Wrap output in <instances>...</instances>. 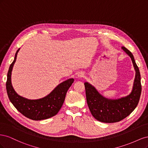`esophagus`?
Masks as SVG:
<instances>
[{
	"label": "esophagus",
	"mask_w": 148,
	"mask_h": 148,
	"mask_svg": "<svg viewBox=\"0 0 148 148\" xmlns=\"http://www.w3.org/2000/svg\"><path fill=\"white\" fill-rule=\"evenodd\" d=\"M84 77V74L83 73H79L78 74V78H82Z\"/></svg>",
	"instance_id": "esophagus-1"
}]
</instances>
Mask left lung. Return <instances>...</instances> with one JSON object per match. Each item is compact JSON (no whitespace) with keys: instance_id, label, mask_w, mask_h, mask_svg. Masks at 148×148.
Returning a JSON list of instances; mask_svg holds the SVG:
<instances>
[{"instance_id":"left-lung-1","label":"left lung","mask_w":148,"mask_h":148,"mask_svg":"<svg viewBox=\"0 0 148 148\" xmlns=\"http://www.w3.org/2000/svg\"><path fill=\"white\" fill-rule=\"evenodd\" d=\"M122 50L131 58L136 71L132 91L130 95L119 99H108L101 95L90 83H84L87 104L92 115L104 123H114L126 118L136 107L141 93V75L132 52L125 47Z\"/></svg>"}]
</instances>
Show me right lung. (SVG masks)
Returning a JSON list of instances; mask_svg holds the SVG:
<instances>
[{
  "label": "right lung",
  "mask_w": 148,
  "mask_h": 148,
  "mask_svg": "<svg viewBox=\"0 0 148 148\" xmlns=\"http://www.w3.org/2000/svg\"><path fill=\"white\" fill-rule=\"evenodd\" d=\"M19 50L20 49L17 50L7 73L6 89L8 98L15 108L29 119L41 120L51 118L61 109L66 92L74 82V79L70 78L60 83L48 95L41 99H29L20 96L13 89L11 81L12 69Z\"/></svg>",
  "instance_id": "right-lung-1"
}]
</instances>
